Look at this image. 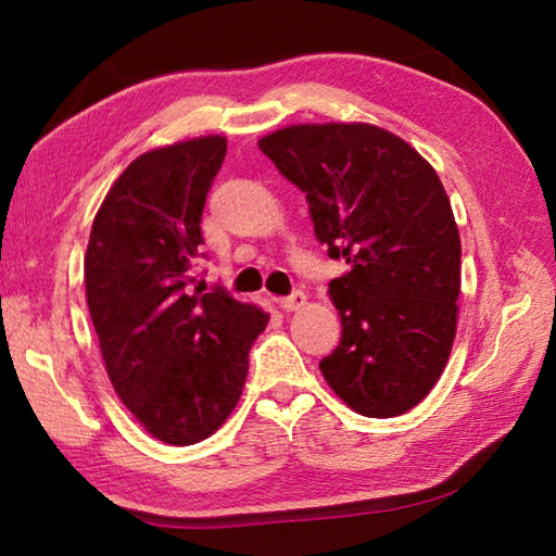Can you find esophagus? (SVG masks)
<instances>
[{
	"instance_id": "1",
	"label": "esophagus",
	"mask_w": 556,
	"mask_h": 556,
	"mask_svg": "<svg viewBox=\"0 0 556 556\" xmlns=\"http://www.w3.org/2000/svg\"><path fill=\"white\" fill-rule=\"evenodd\" d=\"M304 304H306L304 291H294V294L279 299V308H285V312H299V308H304Z\"/></svg>"
}]
</instances>
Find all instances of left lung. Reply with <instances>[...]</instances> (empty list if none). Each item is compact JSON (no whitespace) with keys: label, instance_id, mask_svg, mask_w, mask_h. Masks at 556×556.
<instances>
[{"label":"left lung","instance_id":"obj_1","mask_svg":"<svg viewBox=\"0 0 556 556\" xmlns=\"http://www.w3.org/2000/svg\"><path fill=\"white\" fill-rule=\"evenodd\" d=\"M257 144L348 265L328 285L341 343L318 363L326 382L363 417L404 414L434 388L456 338L460 238L437 172L368 122L291 125Z\"/></svg>","mask_w":556,"mask_h":556}]
</instances>
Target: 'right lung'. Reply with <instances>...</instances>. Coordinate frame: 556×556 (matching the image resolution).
Wrapping results in <instances>:
<instances>
[{
	"label": "right lung",
	"instance_id": "right-lung-1",
	"mask_svg": "<svg viewBox=\"0 0 556 556\" xmlns=\"http://www.w3.org/2000/svg\"><path fill=\"white\" fill-rule=\"evenodd\" d=\"M228 139L137 156L102 201L86 252V296L108 378L154 439L191 446L223 427L269 314L195 287L201 215Z\"/></svg>",
	"mask_w": 556,
	"mask_h": 556
}]
</instances>
